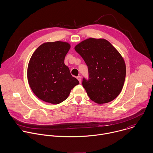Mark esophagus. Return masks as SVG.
<instances>
[{
  "instance_id": "esophagus-1",
  "label": "esophagus",
  "mask_w": 153,
  "mask_h": 153,
  "mask_svg": "<svg viewBox=\"0 0 153 153\" xmlns=\"http://www.w3.org/2000/svg\"><path fill=\"white\" fill-rule=\"evenodd\" d=\"M77 80L79 81V83H81V82H82V80H81V76H78L77 77Z\"/></svg>"
}]
</instances>
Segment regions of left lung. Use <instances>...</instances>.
Instances as JSON below:
<instances>
[{
  "label": "left lung",
  "instance_id": "left-lung-1",
  "mask_svg": "<svg viewBox=\"0 0 153 153\" xmlns=\"http://www.w3.org/2000/svg\"><path fill=\"white\" fill-rule=\"evenodd\" d=\"M74 49L88 66L89 77L83 78L82 85L90 99L101 105L117 98L126 74L125 62L117 50L105 39L91 38Z\"/></svg>",
  "mask_w": 153,
  "mask_h": 153
}]
</instances>
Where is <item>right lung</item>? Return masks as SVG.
Segmentation results:
<instances>
[{"instance_id": "right-lung-1", "label": "right lung", "mask_w": 153, "mask_h": 153, "mask_svg": "<svg viewBox=\"0 0 153 153\" xmlns=\"http://www.w3.org/2000/svg\"><path fill=\"white\" fill-rule=\"evenodd\" d=\"M70 48V45L65 42H45L30 58L27 68L29 86L36 96L45 102L55 105L62 102L79 84L64 64Z\"/></svg>"}]
</instances>
